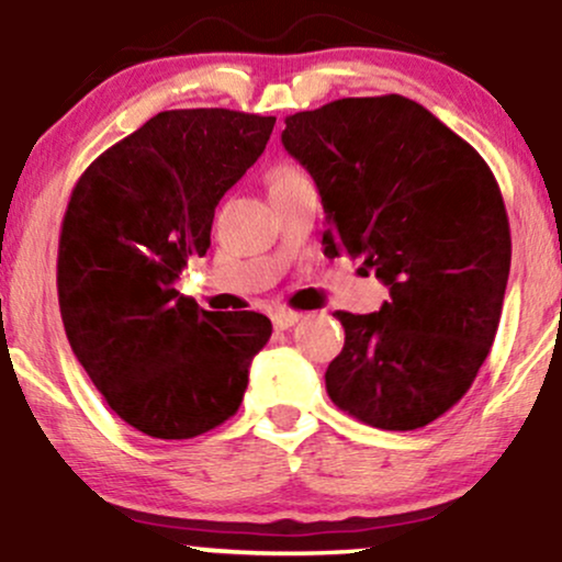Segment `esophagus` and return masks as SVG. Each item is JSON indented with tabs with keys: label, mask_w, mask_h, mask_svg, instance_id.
<instances>
[{
	"label": "esophagus",
	"mask_w": 562,
	"mask_h": 562,
	"mask_svg": "<svg viewBox=\"0 0 562 562\" xmlns=\"http://www.w3.org/2000/svg\"><path fill=\"white\" fill-rule=\"evenodd\" d=\"M299 319H301V314L290 312V308H280V312L272 314V322H274L277 330H288V327H293Z\"/></svg>",
	"instance_id": "34e87169"
}]
</instances>
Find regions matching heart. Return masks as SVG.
<instances>
[{
  "instance_id": "obj_1",
  "label": "heart",
  "mask_w": 562,
  "mask_h": 562,
  "mask_svg": "<svg viewBox=\"0 0 562 562\" xmlns=\"http://www.w3.org/2000/svg\"><path fill=\"white\" fill-rule=\"evenodd\" d=\"M299 177H303V173L299 169H293V166H277V169L272 171V177H269V187L290 182V179H299Z\"/></svg>"
}]
</instances>
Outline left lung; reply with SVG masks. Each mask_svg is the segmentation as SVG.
Here are the masks:
<instances>
[{
  "label": "left lung",
  "mask_w": 562,
  "mask_h": 562,
  "mask_svg": "<svg viewBox=\"0 0 562 562\" xmlns=\"http://www.w3.org/2000/svg\"><path fill=\"white\" fill-rule=\"evenodd\" d=\"M282 145L317 182L325 254L391 290L375 314L335 312L333 404L372 428H425L465 396L499 327L513 240L492 169L402 94L288 115Z\"/></svg>",
  "instance_id": "left-lung-1"
}]
</instances>
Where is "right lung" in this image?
Here are the masks:
<instances>
[{
	"label": "right lung",
	"mask_w": 562,
	"mask_h": 562,
	"mask_svg": "<svg viewBox=\"0 0 562 562\" xmlns=\"http://www.w3.org/2000/svg\"><path fill=\"white\" fill-rule=\"evenodd\" d=\"M274 121L164 111L94 158L70 192L57 248L63 325L97 391L139 434L195 438L240 409L272 322L205 312L173 280L205 256L218 200L259 160Z\"/></svg>",
	"instance_id": "1"
}]
</instances>
